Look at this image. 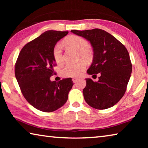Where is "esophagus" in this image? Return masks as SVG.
I'll return each instance as SVG.
<instances>
[{"label": "esophagus", "instance_id": "1", "mask_svg": "<svg viewBox=\"0 0 148 148\" xmlns=\"http://www.w3.org/2000/svg\"><path fill=\"white\" fill-rule=\"evenodd\" d=\"M77 79H78L76 78V77H74V78H72V81H73L74 83H76Z\"/></svg>", "mask_w": 148, "mask_h": 148}]
</instances>
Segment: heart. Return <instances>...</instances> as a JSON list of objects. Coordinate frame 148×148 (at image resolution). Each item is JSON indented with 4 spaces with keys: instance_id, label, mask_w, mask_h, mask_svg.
I'll list each match as a JSON object with an SVG mask.
<instances>
[{
    "instance_id": "b5f03b06",
    "label": "heart",
    "mask_w": 148,
    "mask_h": 148,
    "mask_svg": "<svg viewBox=\"0 0 148 148\" xmlns=\"http://www.w3.org/2000/svg\"><path fill=\"white\" fill-rule=\"evenodd\" d=\"M64 43L79 51V58L89 61L92 57V51L90 49L88 41L81 36H73L66 38ZM53 57L57 64H61L64 61L63 52L62 45L57 43L53 48ZM86 67V64L84 61H80L76 63H67L62 67L61 74L64 77H76L80 76Z\"/></svg>"
}]
</instances>
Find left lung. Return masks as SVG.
I'll list each match as a JSON object with an SVG mask.
<instances>
[{"label": "left lung", "instance_id": "obj_1", "mask_svg": "<svg viewBox=\"0 0 148 148\" xmlns=\"http://www.w3.org/2000/svg\"><path fill=\"white\" fill-rule=\"evenodd\" d=\"M71 32L90 42L93 60L87 72L96 76L100 74L98 82L86 78V86L83 89L85 101L95 109L112 107L123 97L131 75L132 66L128 51L118 40L104 30Z\"/></svg>", "mask_w": 148, "mask_h": 148}]
</instances>
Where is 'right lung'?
<instances>
[{"mask_svg": "<svg viewBox=\"0 0 148 148\" xmlns=\"http://www.w3.org/2000/svg\"><path fill=\"white\" fill-rule=\"evenodd\" d=\"M68 31H48L24 46L15 64V76L25 99L37 110L51 112L63 106L73 86L72 78L51 82L56 66L53 48Z\"/></svg>", "mask_w": 148, "mask_h": 148, "instance_id": "right-lung-1", "label": "right lung"}]
</instances>
